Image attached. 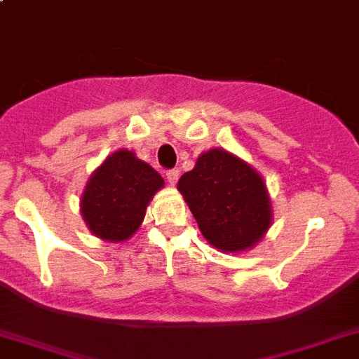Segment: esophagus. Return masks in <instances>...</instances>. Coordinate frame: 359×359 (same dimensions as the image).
Instances as JSON below:
<instances>
[{"label":"esophagus","instance_id":"34e87169","mask_svg":"<svg viewBox=\"0 0 359 359\" xmlns=\"http://www.w3.org/2000/svg\"><path fill=\"white\" fill-rule=\"evenodd\" d=\"M165 177H168V182L171 186L177 184V180H179L180 173H179V169H169L168 173H165Z\"/></svg>","mask_w":359,"mask_h":359}]
</instances>
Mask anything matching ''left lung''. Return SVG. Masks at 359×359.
Instances as JSON below:
<instances>
[{"label": "left lung", "instance_id": "8db88e82", "mask_svg": "<svg viewBox=\"0 0 359 359\" xmlns=\"http://www.w3.org/2000/svg\"><path fill=\"white\" fill-rule=\"evenodd\" d=\"M184 196L203 236L218 250L244 251L272 224L266 186L255 169L222 149L197 158L180 177Z\"/></svg>", "mask_w": 359, "mask_h": 359}]
</instances>
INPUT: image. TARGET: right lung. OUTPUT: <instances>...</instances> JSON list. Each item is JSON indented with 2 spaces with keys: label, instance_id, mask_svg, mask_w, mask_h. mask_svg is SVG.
<instances>
[{
  "label": "right lung",
  "instance_id": "obj_1",
  "mask_svg": "<svg viewBox=\"0 0 359 359\" xmlns=\"http://www.w3.org/2000/svg\"><path fill=\"white\" fill-rule=\"evenodd\" d=\"M162 186L163 179L149 163L121 149L91 175L81 196V216L98 238L123 242L137 231Z\"/></svg>",
  "mask_w": 359,
  "mask_h": 359
}]
</instances>
